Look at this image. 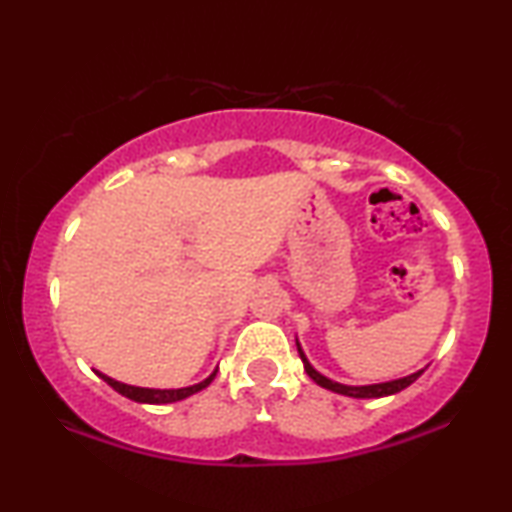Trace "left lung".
Returning a JSON list of instances; mask_svg holds the SVG:
<instances>
[{
	"label": "left lung",
	"mask_w": 512,
	"mask_h": 512,
	"mask_svg": "<svg viewBox=\"0 0 512 512\" xmlns=\"http://www.w3.org/2000/svg\"><path fill=\"white\" fill-rule=\"evenodd\" d=\"M296 347H298L300 359H303L305 373L310 375L312 380L319 384V387H324V389H328V391H335V394H342V396H352V398H382V396H391V394H398V391L408 389L410 384L415 382L417 377L424 373V370H417V373H412V375H408V377H398V380H391V382L366 384V387H352V384H340V382L328 380L326 375H321L319 370H314V368H312V363L307 361V356H305L303 347H300V342H298V340H296Z\"/></svg>",
	"instance_id": "obj_1"
}]
</instances>
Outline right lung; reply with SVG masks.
I'll use <instances>...</instances> for the list:
<instances>
[{
    "label": "right lung",
    "instance_id": "add662e5",
    "mask_svg": "<svg viewBox=\"0 0 512 512\" xmlns=\"http://www.w3.org/2000/svg\"><path fill=\"white\" fill-rule=\"evenodd\" d=\"M216 370H219V368H216ZM216 370H214L212 375L207 377V380L193 384V387H184V389H146V387H132V384H123V382H118V380H111L109 375L97 373V370H95V373L100 375L102 380L107 382L111 389H116L118 394L125 396V398H130V401H135V403H149V405H163V403L184 401V398L198 394V391L209 387V384H212V380L216 377Z\"/></svg>",
    "mask_w": 512,
    "mask_h": 512
}]
</instances>
